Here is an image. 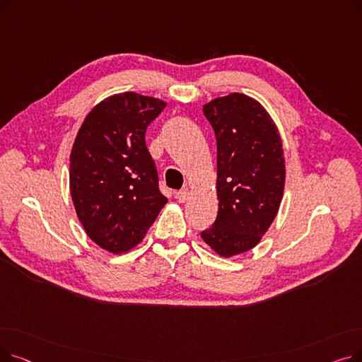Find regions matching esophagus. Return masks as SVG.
I'll return each instance as SVG.
<instances>
[{
    "label": "esophagus",
    "instance_id": "1",
    "mask_svg": "<svg viewBox=\"0 0 362 362\" xmlns=\"http://www.w3.org/2000/svg\"><path fill=\"white\" fill-rule=\"evenodd\" d=\"M189 197H191V191H189L187 187H183L182 191L176 192V199H177L179 202H186V201L189 199Z\"/></svg>",
    "mask_w": 362,
    "mask_h": 362
}]
</instances>
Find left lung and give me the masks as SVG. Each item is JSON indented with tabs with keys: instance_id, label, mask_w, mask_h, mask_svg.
I'll return each instance as SVG.
<instances>
[{
	"instance_id": "left-lung-1",
	"label": "left lung",
	"mask_w": 362,
	"mask_h": 362,
	"mask_svg": "<svg viewBox=\"0 0 362 362\" xmlns=\"http://www.w3.org/2000/svg\"><path fill=\"white\" fill-rule=\"evenodd\" d=\"M217 139L218 213L204 242L220 257L252 250L269 230L283 198V145L270 114L233 92L202 107Z\"/></svg>"
}]
</instances>
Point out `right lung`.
Wrapping results in <instances>:
<instances>
[{"label": "right lung", "mask_w": 362, "mask_h": 362, "mask_svg": "<svg viewBox=\"0 0 362 362\" xmlns=\"http://www.w3.org/2000/svg\"><path fill=\"white\" fill-rule=\"evenodd\" d=\"M165 103L136 92L111 95L95 105L70 154V194L86 235L103 250L136 246L167 198L145 144V132Z\"/></svg>", "instance_id": "1"}]
</instances>
